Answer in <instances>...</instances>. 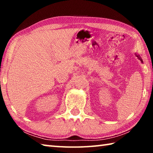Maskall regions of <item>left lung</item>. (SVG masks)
Instances as JSON below:
<instances>
[{
    "instance_id": "left-lung-1",
    "label": "left lung",
    "mask_w": 153,
    "mask_h": 153,
    "mask_svg": "<svg viewBox=\"0 0 153 153\" xmlns=\"http://www.w3.org/2000/svg\"><path fill=\"white\" fill-rule=\"evenodd\" d=\"M136 56H137V57H138V59H140V61H141V62H142V58L140 57V56L139 55H136Z\"/></svg>"
}]
</instances>
